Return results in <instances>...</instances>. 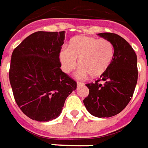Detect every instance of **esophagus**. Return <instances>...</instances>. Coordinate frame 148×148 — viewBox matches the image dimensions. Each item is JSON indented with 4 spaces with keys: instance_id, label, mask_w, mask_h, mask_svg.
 <instances>
[{
    "instance_id": "esophagus-1",
    "label": "esophagus",
    "mask_w": 148,
    "mask_h": 148,
    "mask_svg": "<svg viewBox=\"0 0 148 148\" xmlns=\"http://www.w3.org/2000/svg\"><path fill=\"white\" fill-rule=\"evenodd\" d=\"M83 84H84V83H83V82H77V86H82V85H83Z\"/></svg>"
}]
</instances>
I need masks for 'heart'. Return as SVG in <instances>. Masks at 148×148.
<instances>
[{"label": "heart", "mask_w": 148, "mask_h": 148, "mask_svg": "<svg viewBox=\"0 0 148 148\" xmlns=\"http://www.w3.org/2000/svg\"><path fill=\"white\" fill-rule=\"evenodd\" d=\"M114 57V47L108 40H99L90 36H78L71 39L67 47L59 53L61 68L70 74L78 66L81 67V77L95 78L108 70ZM79 62H77V60Z\"/></svg>", "instance_id": "b5f03b06"}]
</instances>
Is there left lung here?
Returning a JSON list of instances; mask_svg holds the SVG:
<instances>
[{"label":"left lung","instance_id":"left-lung-1","mask_svg":"<svg viewBox=\"0 0 148 148\" xmlns=\"http://www.w3.org/2000/svg\"><path fill=\"white\" fill-rule=\"evenodd\" d=\"M98 36L113 45L114 57L100 79L86 84L89 95L83 99V103L91 115L103 118L118 114L132 98L138 80L137 56L120 36L108 32Z\"/></svg>","mask_w":148,"mask_h":148}]
</instances>
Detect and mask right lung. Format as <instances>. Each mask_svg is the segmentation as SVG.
I'll list each match as a JSON object with an SVG mask.
<instances>
[{
  "label": "right lung",
  "instance_id": "obj_1",
  "mask_svg": "<svg viewBox=\"0 0 148 148\" xmlns=\"http://www.w3.org/2000/svg\"><path fill=\"white\" fill-rule=\"evenodd\" d=\"M64 40L65 32H37L12 53L9 76L15 101L32 120L56 119L77 88L76 82L60 69Z\"/></svg>",
  "mask_w": 148,
  "mask_h": 148
}]
</instances>
